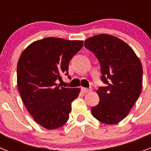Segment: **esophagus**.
I'll return each mask as SVG.
<instances>
[{"instance_id":"esophagus-1","label":"esophagus","mask_w":151,"mask_h":151,"mask_svg":"<svg viewBox=\"0 0 151 151\" xmlns=\"http://www.w3.org/2000/svg\"><path fill=\"white\" fill-rule=\"evenodd\" d=\"M90 88H82V91L83 92L84 94H86V93H88V92L91 91Z\"/></svg>"}]
</instances>
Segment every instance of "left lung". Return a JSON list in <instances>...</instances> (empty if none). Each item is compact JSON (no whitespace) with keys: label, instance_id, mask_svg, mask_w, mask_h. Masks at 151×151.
<instances>
[{"label":"left lung","instance_id":"left-lung-1","mask_svg":"<svg viewBox=\"0 0 151 151\" xmlns=\"http://www.w3.org/2000/svg\"><path fill=\"white\" fill-rule=\"evenodd\" d=\"M84 45L99 60L101 80L106 85L97 91L100 102L91 108L92 115L102 123H118L127 116L141 94V61L129 45L111 35L91 37Z\"/></svg>","mask_w":151,"mask_h":151}]
</instances>
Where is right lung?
I'll return each mask as SVG.
<instances>
[{
    "mask_svg": "<svg viewBox=\"0 0 151 151\" xmlns=\"http://www.w3.org/2000/svg\"><path fill=\"white\" fill-rule=\"evenodd\" d=\"M83 41L46 38L29 45L17 63V86L33 119L47 129H56L69 119L72 102L80 88L61 87V75H68L72 57Z\"/></svg>",
    "mask_w": 151,
    "mask_h": 151,
    "instance_id": "add662e5",
    "label": "right lung"
}]
</instances>
